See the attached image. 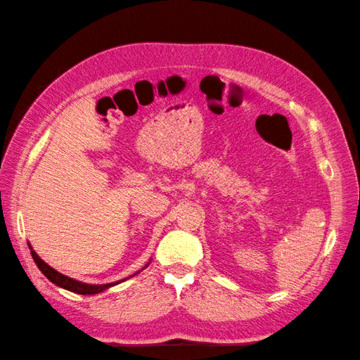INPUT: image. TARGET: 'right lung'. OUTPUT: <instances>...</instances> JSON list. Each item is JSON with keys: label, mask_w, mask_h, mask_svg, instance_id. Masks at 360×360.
Returning <instances> with one entry per match:
<instances>
[{"label": "right lung", "mask_w": 360, "mask_h": 360, "mask_svg": "<svg viewBox=\"0 0 360 360\" xmlns=\"http://www.w3.org/2000/svg\"><path fill=\"white\" fill-rule=\"evenodd\" d=\"M30 254H32L35 264L38 266V269L43 272L46 278L51 280L53 285L71 290V292H75V294H82V295L98 294V292H103L105 289H108L114 285H119V283L124 281V280H120V281H116V283H106V285H88V283H82V281H77L74 278H70V277H66V275L60 274L58 271L53 269V267H51L48 263H44L43 259L35 254V250H32V248H30Z\"/></svg>", "instance_id": "add662e5"}]
</instances>
